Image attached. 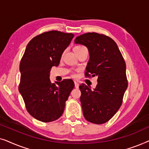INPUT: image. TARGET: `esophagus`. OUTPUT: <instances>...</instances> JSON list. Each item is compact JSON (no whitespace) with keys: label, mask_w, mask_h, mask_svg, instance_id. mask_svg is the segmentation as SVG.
Masks as SVG:
<instances>
[{"label":"esophagus","mask_w":149,"mask_h":149,"mask_svg":"<svg viewBox=\"0 0 149 149\" xmlns=\"http://www.w3.org/2000/svg\"><path fill=\"white\" fill-rule=\"evenodd\" d=\"M79 86V84L78 82H77V81H74V87H76V88H78Z\"/></svg>","instance_id":"34e87169"}]
</instances>
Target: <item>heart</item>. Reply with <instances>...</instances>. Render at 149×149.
<instances>
[{"instance_id": "b5f03b06", "label": "heart", "mask_w": 149, "mask_h": 149, "mask_svg": "<svg viewBox=\"0 0 149 149\" xmlns=\"http://www.w3.org/2000/svg\"><path fill=\"white\" fill-rule=\"evenodd\" d=\"M82 47H81V46H76V47H74V49H73V50H74L75 54H77V51H79V49H81Z\"/></svg>"}]
</instances>
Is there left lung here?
Here are the masks:
<instances>
[{"instance_id":"8db88e82","label":"left lung","mask_w":149,"mask_h":149,"mask_svg":"<svg viewBox=\"0 0 149 149\" xmlns=\"http://www.w3.org/2000/svg\"><path fill=\"white\" fill-rule=\"evenodd\" d=\"M74 42L88 49L85 75L97 77L93 89L84 83L79 86L83 115L91 123H104L119 109L127 89L125 62L117 43L104 34L88 32L77 36Z\"/></svg>"}]
</instances>
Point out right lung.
<instances>
[{"label":"right lung","mask_w":149,"mask_h":149,"mask_svg":"<svg viewBox=\"0 0 149 149\" xmlns=\"http://www.w3.org/2000/svg\"><path fill=\"white\" fill-rule=\"evenodd\" d=\"M74 34L52 30L35 36L26 46L19 65V91L26 109L38 121L51 122L64 113L65 102L74 84L64 79L57 85L51 83L52 66H58L61 57Z\"/></svg>","instance_id":"obj_1"}]
</instances>
